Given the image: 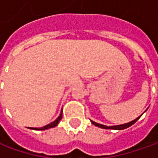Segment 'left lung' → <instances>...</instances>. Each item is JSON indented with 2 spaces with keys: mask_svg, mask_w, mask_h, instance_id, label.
I'll return each instance as SVG.
<instances>
[{
  "mask_svg": "<svg viewBox=\"0 0 158 158\" xmlns=\"http://www.w3.org/2000/svg\"><path fill=\"white\" fill-rule=\"evenodd\" d=\"M141 116H142V115H141ZM141 116H140V117H141ZM140 117H138V118H136L135 119L132 120V121L128 122V123H126V124L118 125V126H111V127H108V126H106V125L98 124V123L94 122V121H92V120H90V121H91V123H92L93 125L97 126V127H101V128H104V129H117V130H122V129L127 128V127H129L132 126L133 124H135L137 120L140 118Z\"/></svg>",
  "mask_w": 158,
  "mask_h": 158,
  "instance_id": "8db88e82",
  "label": "left lung"
}]
</instances>
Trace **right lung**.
Instances as JSON below:
<instances>
[{"label":"right lung","instance_id":"right-lung-1","mask_svg":"<svg viewBox=\"0 0 158 158\" xmlns=\"http://www.w3.org/2000/svg\"><path fill=\"white\" fill-rule=\"evenodd\" d=\"M62 118V111L60 112V116L58 117L54 121H52V123H50V124L46 125L45 127H40V128H37V127H31V129H34V130H46V129H49V128H52V127H56L58 124H59V122H60V120Z\"/></svg>","mask_w":158,"mask_h":158}]
</instances>
